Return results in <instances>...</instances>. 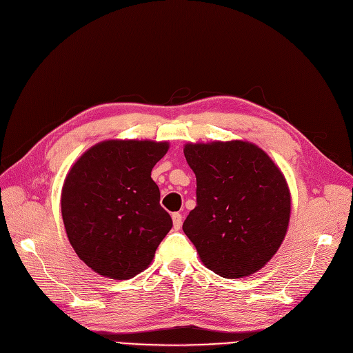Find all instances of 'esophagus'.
I'll return each mask as SVG.
<instances>
[{
	"label": "esophagus",
	"instance_id": "34e87169",
	"mask_svg": "<svg viewBox=\"0 0 353 353\" xmlns=\"http://www.w3.org/2000/svg\"><path fill=\"white\" fill-rule=\"evenodd\" d=\"M172 218H173V225H174V230H180V227H181V221H183V216H181V214H180V212H174V214L172 215Z\"/></svg>",
	"mask_w": 353,
	"mask_h": 353
}]
</instances>
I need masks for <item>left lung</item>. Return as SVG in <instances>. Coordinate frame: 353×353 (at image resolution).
<instances>
[{
  "instance_id": "8db88e82",
  "label": "left lung",
  "mask_w": 353,
  "mask_h": 353,
  "mask_svg": "<svg viewBox=\"0 0 353 353\" xmlns=\"http://www.w3.org/2000/svg\"><path fill=\"white\" fill-rule=\"evenodd\" d=\"M196 176V206L183 231L203 265L223 278L262 269L282 244L291 196L281 170L249 142L188 143Z\"/></svg>"
}]
</instances>
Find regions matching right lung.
Here are the masks:
<instances>
[{
    "instance_id": "obj_1",
    "label": "right lung",
    "mask_w": 353,
    "mask_h": 353,
    "mask_svg": "<svg viewBox=\"0 0 353 353\" xmlns=\"http://www.w3.org/2000/svg\"><path fill=\"white\" fill-rule=\"evenodd\" d=\"M167 150V142L104 141L85 151L65 179V230L78 257L99 275L134 278L172 230L151 179Z\"/></svg>"
}]
</instances>
